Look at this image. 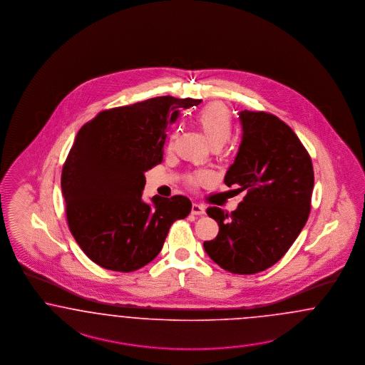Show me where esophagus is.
<instances>
[{
  "mask_svg": "<svg viewBox=\"0 0 365 365\" xmlns=\"http://www.w3.org/2000/svg\"><path fill=\"white\" fill-rule=\"evenodd\" d=\"M191 213L195 216H202L205 215V207L202 205L192 204L191 205Z\"/></svg>",
  "mask_w": 365,
  "mask_h": 365,
  "instance_id": "obj_1",
  "label": "esophagus"
}]
</instances>
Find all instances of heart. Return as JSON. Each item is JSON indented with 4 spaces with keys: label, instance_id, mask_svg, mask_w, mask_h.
<instances>
[{
    "label": "heart",
    "instance_id": "heart-1",
    "mask_svg": "<svg viewBox=\"0 0 365 365\" xmlns=\"http://www.w3.org/2000/svg\"><path fill=\"white\" fill-rule=\"evenodd\" d=\"M197 126L204 133L205 138L215 149L224 145L232 134V120L230 111L225 106L213 103L206 106L195 115ZM212 179V175L206 171L197 173L190 178L191 185L206 183Z\"/></svg>",
    "mask_w": 365,
    "mask_h": 365
}]
</instances>
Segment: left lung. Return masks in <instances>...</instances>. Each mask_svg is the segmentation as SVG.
Returning <instances> with one entry per match:
<instances>
[{"mask_svg": "<svg viewBox=\"0 0 365 365\" xmlns=\"http://www.w3.org/2000/svg\"><path fill=\"white\" fill-rule=\"evenodd\" d=\"M242 143L224 182L246 191L237 209H206L219 234L206 254L235 274H254L278 262L306 225L314 189L312 161L291 128L263 111H240Z\"/></svg>", "mask_w": 365, "mask_h": 365, "instance_id": "obj_1", "label": "left lung"}]
</instances>
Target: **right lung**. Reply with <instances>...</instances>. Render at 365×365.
<instances>
[{
  "instance_id": "1",
  "label": "right lung",
  "mask_w": 365,
  "mask_h": 365,
  "mask_svg": "<svg viewBox=\"0 0 365 365\" xmlns=\"http://www.w3.org/2000/svg\"><path fill=\"white\" fill-rule=\"evenodd\" d=\"M201 101L152 98L102 111L76 135L62 168L66 219L91 261L129 273L153 261L173 222L189 216L185 195L143 200L145 174L163 161L168 125Z\"/></svg>"
}]
</instances>
